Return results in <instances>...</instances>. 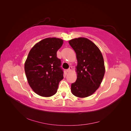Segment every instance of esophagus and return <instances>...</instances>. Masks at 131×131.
Segmentation results:
<instances>
[{"label":"esophagus","mask_w":131,"mask_h":131,"mask_svg":"<svg viewBox=\"0 0 131 131\" xmlns=\"http://www.w3.org/2000/svg\"><path fill=\"white\" fill-rule=\"evenodd\" d=\"M72 67H69V68L68 69V70H67V72H71V71H72Z\"/></svg>","instance_id":"obj_1"}]
</instances>
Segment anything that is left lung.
<instances>
[{"label":"left lung","mask_w":131,"mask_h":131,"mask_svg":"<svg viewBox=\"0 0 131 131\" xmlns=\"http://www.w3.org/2000/svg\"><path fill=\"white\" fill-rule=\"evenodd\" d=\"M69 43L76 53L78 61L75 67L77 79L71 85V91L77 97H88L100 88L103 79V57L97 46L88 38H74Z\"/></svg>","instance_id":"8db88e82"}]
</instances>
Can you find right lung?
<instances>
[{"instance_id": "1", "label": "right lung", "mask_w": 131, "mask_h": 131, "mask_svg": "<svg viewBox=\"0 0 131 131\" xmlns=\"http://www.w3.org/2000/svg\"><path fill=\"white\" fill-rule=\"evenodd\" d=\"M63 40L47 38L39 41L30 50L25 63L28 82L34 92L42 97L52 96L63 79L61 60L57 52Z\"/></svg>"}]
</instances>
